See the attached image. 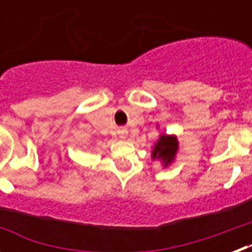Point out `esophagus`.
Here are the masks:
<instances>
[{"instance_id":"1","label":"esophagus","mask_w":252,"mask_h":252,"mask_svg":"<svg viewBox=\"0 0 252 252\" xmlns=\"http://www.w3.org/2000/svg\"><path fill=\"white\" fill-rule=\"evenodd\" d=\"M126 130H123L122 134H120V138H126Z\"/></svg>"}]
</instances>
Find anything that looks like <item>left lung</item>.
I'll use <instances>...</instances> for the list:
<instances>
[{
	"label": "left lung",
	"mask_w": 252,
	"mask_h": 252,
	"mask_svg": "<svg viewBox=\"0 0 252 252\" xmlns=\"http://www.w3.org/2000/svg\"><path fill=\"white\" fill-rule=\"evenodd\" d=\"M178 150H179V141L175 134H166L162 132L159 138L154 142L152 148V159L161 161L163 168H166L175 161Z\"/></svg>",
	"instance_id": "obj_1"
}]
</instances>
